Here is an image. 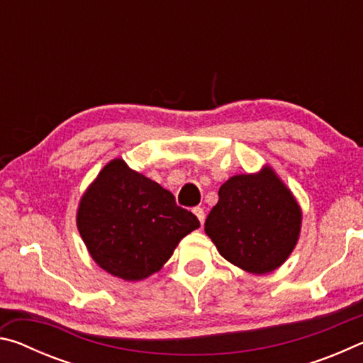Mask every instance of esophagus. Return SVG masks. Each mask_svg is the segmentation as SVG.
Segmentation results:
<instances>
[{
    "label": "esophagus",
    "instance_id": "1",
    "mask_svg": "<svg viewBox=\"0 0 363 363\" xmlns=\"http://www.w3.org/2000/svg\"><path fill=\"white\" fill-rule=\"evenodd\" d=\"M194 213H195V216L199 218L200 224H203V223H205V218H206V214H205V211H203V208L196 206V208H194Z\"/></svg>",
    "mask_w": 363,
    "mask_h": 363
}]
</instances>
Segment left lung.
Returning <instances> with one entry per match:
<instances>
[{
    "instance_id": "obj_1",
    "label": "left lung",
    "mask_w": 363,
    "mask_h": 363,
    "mask_svg": "<svg viewBox=\"0 0 363 363\" xmlns=\"http://www.w3.org/2000/svg\"><path fill=\"white\" fill-rule=\"evenodd\" d=\"M299 229L296 200L269 168L224 182L205 223L219 253L251 274L277 269L296 245Z\"/></svg>"
}]
</instances>
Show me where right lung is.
I'll return each mask as SVG.
<instances>
[{
    "label": "right lung",
    "mask_w": 363,
    "mask_h": 363,
    "mask_svg": "<svg viewBox=\"0 0 363 363\" xmlns=\"http://www.w3.org/2000/svg\"><path fill=\"white\" fill-rule=\"evenodd\" d=\"M78 230L93 259L123 280H143L167 262L196 227L174 195L123 160L104 168L79 201Z\"/></svg>",
    "instance_id": "obj_1"
}]
</instances>
